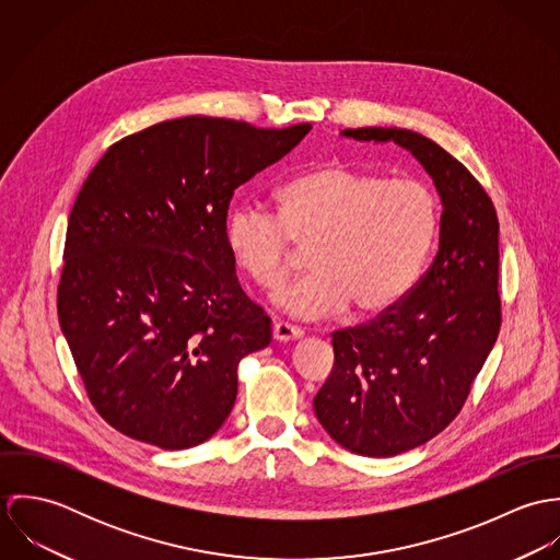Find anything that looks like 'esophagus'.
Listing matches in <instances>:
<instances>
[{
  "instance_id": "34e87169",
  "label": "esophagus",
  "mask_w": 560,
  "mask_h": 560,
  "mask_svg": "<svg viewBox=\"0 0 560 560\" xmlns=\"http://www.w3.org/2000/svg\"><path fill=\"white\" fill-rule=\"evenodd\" d=\"M304 338V331L295 325H289V323H276L273 325V340L278 342H291V340H300Z\"/></svg>"
}]
</instances>
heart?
Instances as JSON below:
<instances>
[{
	"label": "heart",
	"mask_w": 560,
	"mask_h": 560,
	"mask_svg": "<svg viewBox=\"0 0 560 560\" xmlns=\"http://www.w3.org/2000/svg\"><path fill=\"white\" fill-rule=\"evenodd\" d=\"M276 202L278 218L254 205L233 207L224 243L262 291L289 278L291 241L308 247L313 271L273 298L295 319H327L349 306L358 315L386 313L411 291L440 233V202L427 185L340 161L293 176Z\"/></svg>",
	"instance_id": "heart-1"
}]
</instances>
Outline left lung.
I'll return each mask as SVG.
<instances>
[{
	"label": "left lung",
	"mask_w": 560,
	"mask_h": 560,
	"mask_svg": "<svg viewBox=\"0 0 560 560\" xmlns=\"http://www.w3.org/2000/svg\"><path fill=\"white\" fill-rule=\"evenodd\" d=\"M340 136L395 142L424 167L442 202L429 271L377 319L331 334L334 369L313 400L342 448L395 457L451 424L498 338V218L479 180L433 140L397 127Z\"/></svg>",
	"instance_id": "left-lung-1"
}]
</instances>
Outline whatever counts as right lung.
Masks as SVG:
<instances>
[{
	"mask_svg": "<svg viewBox=\"0 0 560 560\" xmlns=\"http://www.w3.org/2000/svg\"><path fill=\"white\" fill-rule=\"evenodd\" d=\"M313 129L185 116L107 149L69 218L58 317L96 411L165 451L209 440L271 319L224 243L235 189Z\"/></svg>",
	"mask_w": 560,
	"mask_h": 560,
	"instance_id": "add662e5",
	"label": "right lung"
}]
</instances>
